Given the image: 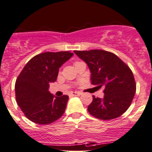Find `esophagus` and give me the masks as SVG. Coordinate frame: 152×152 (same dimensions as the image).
<instances>
[{"instance_id":"esophagus-1","label":"esophagus","mask_w":152,"mask_h":152,"mask_svg":"<svg viewBox=\"0 0 152 152\" xmlns=\"http://www.w3.org/2000/svg\"><path fill=\"white\" fill-rule=\"evenodd\" d=\"M71 95L73 96H80L81 95V93H80V92H75V93H72Z\"/></svg>"}]
</instances>
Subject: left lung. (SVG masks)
<instances>
[{"label":"left lung","instance_id":"obj_1","mask_svg":"<svg viewBox=\"0 0 152 152\" xmlns=\"http://www.w3.org/2000/svg\"><path fill=\"white\" fill-rule=\"evenodd\" d=\"M88 65L91 83L104 87L102 99L93 96L89 113L101 120H112L123 115L131 104L136 86L131 69L118 56L102 50H75Z\"/></svg>","mask_w":152,"mask_h":152}]
</instances>
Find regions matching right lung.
Returning a JSON list of instances; mask_svg holds the SVG:
<instances>
[{
	"mask_svg": "<svg viewBox=\"0 0 152 152\" xmlns=\"http://www.w3.org/2000/svg\"><path fill=\"white\" fill-rule=\"evenodd\" d=\"M74 54L69 51L46 52L30 59L15 83L18 105L26 118L39 124H49L62 116L69 96H55L50 83L57 79L59 69Z\"/></svg>",
	"mask_w": 152,
	"mask_h": 152,
	"instance_id": "right-lung-1",
	"label": "right lung"
}]
</instances>
